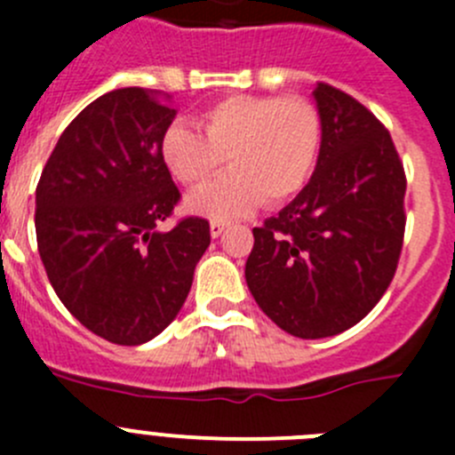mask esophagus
<instances>
[{
    "instance_id": "34e87169",
    "label": "esophagus",
    "mask_w": 455,
    "mask_h": 455,
    "mask_svg": "<svg viewBox=\"0 0 455 455\" xmlns=\"http://www.w3.org/2000/svg\"><path fill=\"white\" fill-rule=\"evenodd\" d=\"M228 228H230V223H225V220H212V223H210V235L216 239V236L223 235V232L228 230Z\"/></svg>"
}]
</instances>
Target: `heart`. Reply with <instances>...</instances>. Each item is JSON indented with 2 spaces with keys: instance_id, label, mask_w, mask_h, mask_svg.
<instances>
[{
  "instance_id": "heart-1",
  "label": "heart",
  "mask_w": 455,
  "mask_h": 455,
  "mask_svg": "<svg viewBox=\"0 0 455 455\" xmlns=\"http://www.w3.org/2000/svg\"><path fill=\"white\" fill-rule=\"evenodd\" d=\"M198 127L174 123L160 136V158L176 180L201 185L223 160L232 172L188 196L196 214L225 220L301 192L322 149V116L304 98L230 95L203 111Z\"/></svg>"
}]
</instances>
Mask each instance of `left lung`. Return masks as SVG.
Returning <instances> with one entry per match:
<instances>
[{
    "label": "left lung",
    "mask_w": 455,
    "mask_h": 455,
    "mask_svg": "<svg viewBox=\"0 0 455 455\" xmlns=\"http://www.w3.org/2000/svg\"><path fill=\"white\" fill-rule=\"evenodd\" d=\"M322 149L313 179L254 228L245 281L290 335L319 339L373 310L404 241L406 176L387 127L362 102L319 82Z\"/></svg>",
    "instance_id": "8db88e82"
}]
</instances>
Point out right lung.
Returning <instances> with one entry per match:
<instances>
[{
  "mask_svg": "<svg viewBox=\"0 0 455 455\" xmlns=\"http://www.w3.org/2000/svg\"><path fill=\"white\" fill-rule=\"evenodd\" d=\"M167 100L140 86L100 95L64 129L37 183V250L55 295L111 344L165 331L210 245V223L198 216L156 228L180 201L160 158L176 116Z\"/></svg>",
  "mask_w": 455,
  "mask_h": 455,
  "instance_id": "1",
  "label": "right lung"
}]
</instances>
